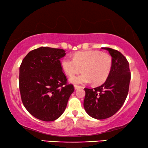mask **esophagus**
<instances>
[{"label":"esophagus","mask_w":148,"mask_h":148,"mask_svg":"<svg viewBox=\"0 0 148 148\" xmlns=\"http://www.w3.org/2000/svg\"><path fill=\"white\" fill-rule=\"evenodd\" d=\"M81 88V86H77V85H75V86H74V89L75 90H77V89H79V88Z\"/></svg>","instance_id":"obj_1"}]
</instances>
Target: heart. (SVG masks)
Returning a JSON list of instances; mask_svg holds the SVG:
<instances>
[{
	"mask_svg": "<svg viewBox=\"0 0 148 148\" xmlns=\"http://www.w3.org/2000/svg\"><path fill=\"white\" fill-rule=\"evenodd\" d=\"M60 65L67 76H72L82 70L81 74L69 79L73 84H84L92 81L94 85H99L109 76L112 58L108 53L100 51H82L74 53L73 59L64 58L61 60Z\"/></svg>",
	"mask_w": 148,
	"mask_h": 148,
	"instance_id": "obj_1",
	"label": "heart"
}]
</instances>
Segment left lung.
<instances>
[{
  "mask_svg": "<svg viewBox=\"0 0 148 148\" xmlns=\"http://www.w3.org/2000/svg\"><path fill=\"white\" fill-rule=\"evenodd\" d=\"M112 57V67L104 83L95 88H85L84 106L92 118L103 120L119 111L129 92L131 73L127 58L118 51L103 47Z\"/></svg>",
  "mask_w": 148,
  "mask_h": 148,
  "instance_id": "obj_1",
  "label": "left lung"
}]
</instances>
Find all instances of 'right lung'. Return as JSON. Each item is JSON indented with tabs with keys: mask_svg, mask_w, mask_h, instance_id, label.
<instances>
[{
	"mask_svg": "<svg viewBox=\"0 0 148 148\" xmlns=\"http://www.w3.org/2000/svg\"><path fill=\"white\" fill-rule=\"evenodd\" d=\"M65 51L42 47L25 56L19 67V90L26 110L39 120L50 122L63 113L74 91L67 84L60 59Z\"/></svg>",
	"mask_w": 148,
	"mask_h": 148,
	"instance_id": "1",
	"label": "right lung"
}]
</instances>
